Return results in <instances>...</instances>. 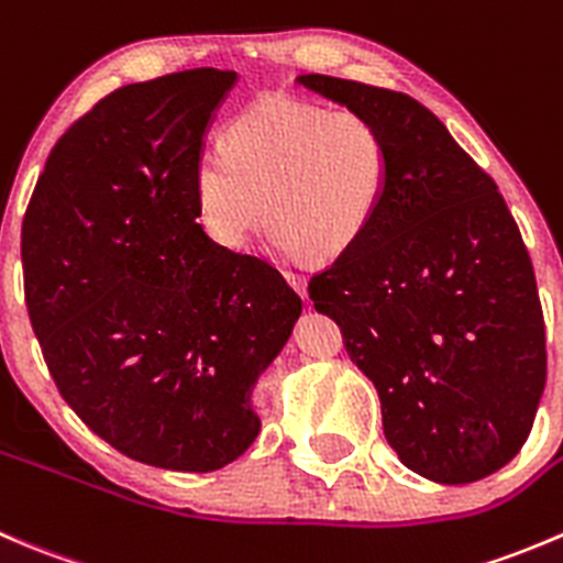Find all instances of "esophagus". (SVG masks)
Segmentation results:
<instances>
[{
  "mask_svg": "<svg viewBox=\"0 0 563 563\" xmlns=\"http://www.w3.org/2000/svg\"><path fill=\"white\" fill-rule=\"evenodd\" d=\"M284 279H287L289 287L300 295V298H309V289H306V276H300L298 271H284Z\"/></svg>",
  "mask_w": 563,
  "mask_h": 563,
  "instance_id": "1",
  "label": "esophagus"
}]
</instances>
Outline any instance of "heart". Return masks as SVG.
<instances>
[{"label":"heart","instance_id":"b5f03b06","mask_svg":"<svg viewBox=\"0 0 563 563\" xmlns=\"http://www.w3.org/2000/svg\"><path fill=\"white\" fill-rule=\"evenodd\" d=\"M388 172V142L369 117L271 95L235 114L224 150L197 155L194 210L227 252H241L271 213V246L284 257H336L372 227Z\"/></svg>","mask_w":563,"mask_h":563}]
</instances>
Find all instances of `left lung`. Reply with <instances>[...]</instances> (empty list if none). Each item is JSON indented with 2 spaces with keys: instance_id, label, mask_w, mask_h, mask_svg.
<instances>
[{
  "instance_id": "obj_1",
  "label": "left lung",
  "mask_w": 563,
  "mask_h": 563,
  "mask_svg": "<svg viewBox=\"0 0 563 563\" xmlns=\"http://www.w3.org/2000/svg\"><path fill=\"white\" fill-rule=\"evenodd\" d=\"M369 117L391 153L375 221L309 282L353 364L375 383L402 465L438 484L504 468L526 443L548 377L533 265L493 177L405 92L298 76Z\"/></svg>"
}]
</instances>
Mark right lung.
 Instances as JSON below:
<instances>
[{"mask_svg": "<svg viewBox=\"0 0 563 563\" xmlns=\"http://www.w3.org/2000/svg\"><path fill=\"white\" fill-rule=\"evenodd\" d=\"M235 70L106 95L54 144L21 227L32 328L65 402L125 457L208 473L260 435L254 388L300 317L265 260L216 246L191 175Z\"/></svg>", "mask_w": 563, "mask_h": 563, "instance_id": "1", "label": "right lung"}]
</instances>
